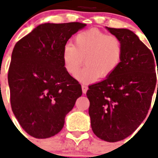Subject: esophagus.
Instances as JSON below:
<instances>
[{"instance_id":"esophagus-1","label":"esophagus","mask_w":158,"mask_h":158,"mask_svg":"<svg viewBox=\"0 0 158 158\" xmlns=\"http://www.w3.org/2000/svg\"><path fill=\"white\" fill-rule=\"evenodd\" d=\"M88 89H89V87L85 85V84H82V91L84 94H86L87 91H88Z\"/></svg>"}]
</instances>
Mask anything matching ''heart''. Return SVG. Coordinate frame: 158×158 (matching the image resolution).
I'll use <instances>...</instances> for the list:
<instances>
[{
    "label": "heart",
    "mask_w": 158,
    "mask_h": 158,
    "mask_svg": "<svg viewBox=\"0 0 158 158\" xmlns=\"http://www.w3.org/2000/svg\"><path fill=\"white\" fill-rule=\"evenodd\" d=\"M123 56L122 43L120 38L102 31L91 28L74 36V44L67 43L62 51V61L69 75L75 77L84 58L86 66L78 75L84 83L105 79L115 71Z\"/></svg>",
    "instance_id": "1"
}]
</instances>
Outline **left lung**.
<instances>
[{"label":"left lung","mask_w":158,"mask_h":158,"mask_svg":"<svg viewBox=\"0 0 158 158\" xmlns=\"http://www.w3.org/2000/svg\"><path fill=\"white\" fill-rule=\"evenodd\" d=\"M106 28L121 41L122 60L110 76L89 86L86 94L94 135L113 143L130 136L147 116L157 86V57L132 31Z\"/></svg>","instance_id":"1"}]
</instances>
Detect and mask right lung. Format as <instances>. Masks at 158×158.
I'll return each instance as SVG.
<instances>
[{"mask_svg": "<svg viewBox=\"0 0 158 158\" xmlns=\"http://www.w3.org/2000/svg\"><path fill=\"white\" fill-rule=\"evenodd\" d=\"M79 22L43 23L15 46L8 71L10 105L19 125L37 139L54 136L82 95L81 85L64 69L62 51Z\"/></svg>", "mask_w": 158, "mask_h": 158, "instance_id": "1", "label": "right lung"}]
</instances>
